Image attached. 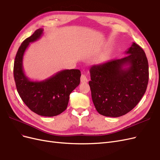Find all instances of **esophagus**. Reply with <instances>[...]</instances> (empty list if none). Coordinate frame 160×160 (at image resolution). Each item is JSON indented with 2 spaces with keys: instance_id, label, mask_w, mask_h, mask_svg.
Listing matches in <instances>:
<instances>
[{
  "instance_id": "1",
  "label": "esophagus",
  "mask_w": 160,
  "mask_h": 160,
  "mask_svg": "<svg viewBox=\"0 0 160 160\" xmlns=\"http://www.w3.org/2000/svg\"><path fill=\"white\" fill-rule=\"evenodd\" d=\"M81 83H88V79L87 76L84 74H82L81 76Z\"/></svg>"
}]
</instances>
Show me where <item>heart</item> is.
Listing matches in <instances>:
<instances>
[{"instance_id":"1","label":"heart","mask_w":160,"mask_h":160,"mask_svg":"<svg viewBox=\"0 0 160 160\" xmlns=\"http://www.w3.org/2000/svg\"><path fill=\"white\" fill-rule=\"evenodd\" d=\"M105 59V55H103V56H102V57H101V58H100V60L101 61H103V60H104Z\"/></svg>"}]
</instances>
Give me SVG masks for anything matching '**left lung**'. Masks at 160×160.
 <instances>
[{
    "label": "left lung",
    "instance_id": "8db88e82",
    "mask_svg": "<svg viewBox=\"0 0 160 160\" xmlns=\"http://www.w3.org/2000/svg\"><path fill=\"white\" fill-rule=\"evenodd\" d=\"M128 55L92 66L89 82L96 110L107 117L118 118L138 105L146 93L149 67L146 53L133 42Z\"/></svg>",
    "mask_w": 160,
    "mask_h": 160
}]
</instances>
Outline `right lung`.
<instances>
[{
    "label": "right lung",
    "mask_w": 160,
    "mask_h": 160,
    "mask_svg": "<svg viewBox=\"0 0 160 160\" xmlns=\"http://www.w3.org/2000/svg\"><path fill=\"white\" fill-rule=\"evenodd\" d=\"M42 33V28H38L18 48L14 62V78L18 93L28 108L39 115L53 117L67 109L69 95L80 83L81 71L65 69L43 81L30 80L23 70V56L30 43L39 39Z\"/></svg>",
    "instance_id": "add662e5"
}]
</instances>
